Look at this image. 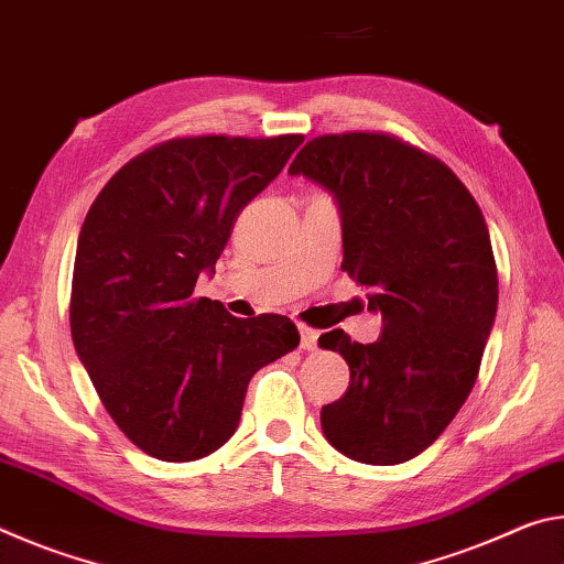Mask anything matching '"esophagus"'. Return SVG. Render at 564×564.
<instances>
[{
  "mask_svg": "<svg viewBox=\"0 0 564 564\" xmlns=\"http://www.w3.org/2000/svg\"><path fill=\"white\" fill-rule=\"evenodd\" d=\"M299 330H301V348L316 350L318 348V330H313L308 326H299Z\"/></svg>",
  "mask_w": 564,
  "mask_h": 564,
  "instance_id": "obj_1",
  "label": "esophagus"
}]
</instances>
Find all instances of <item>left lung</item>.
Wrapping results in <instances>:
<instances>
[{"mask_svg":"<svg viewBox=\"0 0 564 564\" xmlns=\"http://www.w3.org/2000/svg\"><path fill=\"white\" fill-rule=\"evenodd\" d=\"M326 188L343 226V265L380 313L362 346L340 328L350 386L323 405L326 441L350 460L398 465L437 441L480 370L498 311V271L480 206L451 169L386 133L305 144L289 169Z\"/></svg>","mask_w":564,"mask_h":564,"instance_id":"obj_1","label":"left lung"}]
</instances>
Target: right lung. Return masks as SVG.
<instances>
[{"instance_id": "1", "label": "right lung", "mask_w": 564, "mask_h": 564, "mask_svg": "<svg viewBox=\"0 0 564 564\" xmlns=\"http://www.w3.org/2000/svg\"><path fill=\"white\" fill-rule=\"evenodd\" d=\"M303 137L174 139L131 159L84 218L72 279V338L107 413L166 463L236 433L248 380L299 348L285 316L234 318L194 299L236 216L281 174Z\"/></svg>"}]
</instances>
